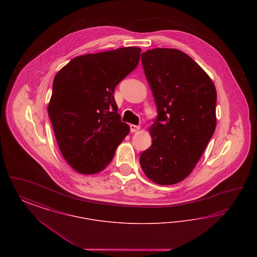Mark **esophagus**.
<instances>
[{"instance_id":"34e87169","label":"esophagus","mask_w":257,"mask_h":257,"mask_svg":"<svg viewBox=\"0 0 257 257\" xmlns=\"http://www.w3.org/2000/svg\"><path fill=\"white\" fill-rule=\"evenodd\" d=\"M140 126L139 125H134V124H131L130 125V130H131V132L132 133H136V132H138L139 130H140Z\"/></svg>"}]
</instances>
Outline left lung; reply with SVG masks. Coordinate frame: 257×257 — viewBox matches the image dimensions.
Wrapping results in <instances>:
<instances>
[{
	"instance_id": "left-lung-1",
	"label": "left lung",
	"mask_w": 257,
	"mask_h": 257,
	"mask_svg": "<svg viewBox=\"0 0 257 257\" xmlns=\"http://www.w3.org/2000/svg\"><path fill=\"white\" fill-rule=\"evenodd\" d=\"M141 58L158 110L149 128L152 145L141 154V167L154 183H178L195 169L215 132L216 87L180 50L155 48Z\"/></svg>"
}]
</instances>
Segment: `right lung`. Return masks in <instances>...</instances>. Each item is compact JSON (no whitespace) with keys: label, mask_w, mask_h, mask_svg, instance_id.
<instances>
[{"label":"right lung","mask_w":257,"mask_h":257,"mask_svg":"<svg viewBox=\"0 0 257 257\" xmlns=\"http://www.w3.org/2000/svg\"><path fill=\"white\" fill-rule=\"evenodd\" d=\"M141 52L124 47L79 56L55 76L48 114L61 154L77 172L103 171L129 134L113 91L137 67Z\"/></svg>","instance_id":"add662e5"}]
</instances>
